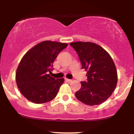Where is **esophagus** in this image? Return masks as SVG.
Returning <instances> with one entry per match:
<instances>
[{
    "mask_svg": "<svg viewBox=\"0 0 134 134\" xmlns=\"http://www.w3.org/2000/svg\"><path fill=\"white\" fill-rule=\"evenodd\" d=\"M65 80H66V82H72V80H71V79H65Z\"/></svg>",
    "mask_w": 134,
    "mask_h": 134,
    "instance_id": "34e87169",
    "label": "esophagus"
}]
</instances>
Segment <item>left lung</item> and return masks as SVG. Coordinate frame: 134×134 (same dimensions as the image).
I'll list each match as a JSON object with an SVG mask.
<instances>
[{
    "label": "left lung",
    "instance_id": "8db88e82",
    "mask_svg": "<svg viewBox=\"0 0 134 134\" xmlns=\"http://www.w3.org/2000/svg\"><path fill=\"white\" fill-rule=\"evenodd\" d=\"M70 44L78 54L82 69L87 71V80L81 82L76 97L86 105H100L111 95L118 82L113 60L103 48L94 43L79 41Z\"/></svg>",
    "mask_w": 134,
    "mask_h": 134
}]
</instances>
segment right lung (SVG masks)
Masks as SVG:
<instances>
[{
  "label": "right lung",
  "instance_id": "1",
  "mask_svg": "<svg viewBox=\"0 0 134 134\" xmlns=\"http://www.w3.org/2000/svg\"><path fill=\"white\" fill-rule=\"evenodd\" d=\"M68 46L65 43L45 41L29 49L16 69L17 87L27 99L37 104L54 99L64 79L48 74L59 53Z\"/></svg>",
  "mask_w": 134,
  "mask_h": 134
}]
</instances>
